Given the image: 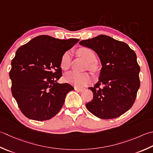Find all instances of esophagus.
Listing matches in <instances>:
<instances>
[{
  "instance_id": "34e87169",
  "label": "esophagus",
  "mask_w": 153,
  "mask_h": 153,
  "mask_svg": "<svg viewBox=\"0 0 153 153\" xmlns=\"http://www.w3.org/2000/svg\"><path fill=\"white\" fill-rule=\"evenodd\" d=\"M74 89H75V90L77 91H79V92H81V91H83V88H77V87H75Z\"/></svg>"
}]
</instances>
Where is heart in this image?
I'll use <instances>...</instances> for the list:
<instances>
[{
	"mask_svg": "<svg viewBox=\"0 0 153 153\" xmlns=\"http://www.w3.org/2000/svg\"><path fill=\"white\" fill-rule=\"evenodd\" d=\"M77 54L84 58L88 62V68L89 70L96 71L97 70V65L94 62L96 59V56L94 51L88 48H81L77 51ZM71 58L69 52L64 53L61 58L60 67L64 70H68L70 67ZM65 82L70 83L78 88H82L88 85L91 82V78L88 73L79 74L75 71H70L65 74L64 77Z\"/></svg>",
	"mask_w": 153,
	"mask_h": 153,
	"instance_id": "obj_1",
	"label": "heart"
}]
</instances>
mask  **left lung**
<instances>
[{
    "mask_svg": "<svg viewBox=\"0 0 153 153\" xmlns=\"http://www.w3.org/2000/svg\"><path fill=\"white\" fill-rule=\"evenodd\" d=\"M94 50L102 68L98 82L89 88L93 100L85 106L93 115L103 119L117 118L131 108L140 87V66L128 45L106 35L79 42Z\"/></svg>",
    "mask_w": 153,
    "mask_h": 153,
    "instance_id": "left-lung-1",
    "label": "left lung"
}]
</instances>
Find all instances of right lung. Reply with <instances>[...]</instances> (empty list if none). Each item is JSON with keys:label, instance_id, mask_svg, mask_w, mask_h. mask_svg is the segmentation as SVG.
<instances>
[{"label": "right lung", "instance_id": "1", "mask_svg": "<svg viewBox=\"0 0 153 153\" xmlns=\"http://www.w3.org/2000/svg\"><path fill=\"white\" fill-rule=\"evenodd\" d=\"M79 40L41 35L17 50L9 73L11 91L26 117L48 120L62 109L67 94L74 88L57 82L62 76L61 58Z\"/></svg>", "mask_w": 153, "mask_h": 153}]
</instances>
